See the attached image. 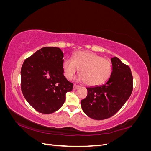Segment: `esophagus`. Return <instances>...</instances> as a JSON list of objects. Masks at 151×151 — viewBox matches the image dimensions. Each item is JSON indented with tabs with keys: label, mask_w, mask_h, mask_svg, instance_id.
<instances>
[{
	"label": "esophagus",
	"mask_w": 151,
	"mask_h": 151,
	"mask_svg": "<svg viewBox=\"0 0 151 151\" xmlns=\"http://www.w3.org/2000/svg\"><path fill=\"white\" fill-rule=\"evenodd\" d=\"M79 88H80V86H79V85L74 84V88H73V89H74V90H76V89H77Z\"/></svg>",
	"instance_id": "34e87169"
}]
</instances>
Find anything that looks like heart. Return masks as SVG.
I'll use <instances>...</instances> for the list:
<instances>
[{
	"label": "heart",
	"mask_w": 151,
	"mask_h": 151,
	"mask_svg": "<svg viewBox=\"0 0 151 151\" xmlns=\"http://www.w3.org/2000/svg\"><path fill=\"white\" fill-rule=\"evenodd\" d=\"M79 70V79L88 86L101 85L109 79L112 73L110 60L88 52H77L73 58H65L63 70L66 78L72 79Z\"/></svg>",
	"instance_id": "obj_1"
}]
</instances>
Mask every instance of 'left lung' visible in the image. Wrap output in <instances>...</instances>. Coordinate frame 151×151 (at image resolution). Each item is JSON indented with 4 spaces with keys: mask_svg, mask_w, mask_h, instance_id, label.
I'll use <instances>...</instances> for the list:
<instances>
[{
    "mask_svg": "<svg viewBox=\"0 0 151 151\" xmlns=\"http://www.w3.org/2000/svg\"><path fill=\"white\" fill-rule=\"evenodd\" d=\"M112 73L103 85L87 88L88 96L81 104L86 115L101 120L113 116L120 110L133 90L130 68L115 57L111 58Z\"/></svg>",
    "mask_w": 151,
    "mask_h": 151,
    "instance_id": "left-lung-1",
    "label": "left lung"
}]
</instances>
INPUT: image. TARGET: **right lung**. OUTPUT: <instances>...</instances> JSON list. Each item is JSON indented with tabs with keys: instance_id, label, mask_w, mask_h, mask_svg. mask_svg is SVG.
<instances>
[{
	"instance_id": "1",
	"label": "right lung",
	"mask_w": 151,
	"mask_h": 151,
	"mask_svg": "<svg viewBox=\"0 0 151 151\" xmlns=\"http://www.w3.org/2000/svg\"><path fill=\"white\" fill-rule=\"evenodd\" d=\"M63 53L57 47H43L26 58L21 70V91L36 111L50 114L60 109L73 84L63 75Z\"/></svg>"
}]
</instances>
